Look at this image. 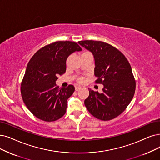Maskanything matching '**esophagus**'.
Returning a JSON list of instances; mask_svg holds the SVG:
<instances>
[{
    "label": "esophagus",
    "mask_w": 160,
    "mask_h": 160,
    "mask_svg": "<svg viewBox=\"0 0 160 160\" xmlns=\"http://www.w3.org/2000/svg\"><path fill=\"white\" fill-rule=\"evenodd\" d=\"M81 87H79V86H75V91H79V89H81Z\"/></svg>",
    "instance_id": "obj_1"
}]
</instances>
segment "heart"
<instances>
[{
  "mask_svg": "<svg viewBox=\"0 0 160 160\" xmlns=\"http://www.w3.org/2000/svg\"><path fill=\"white\" fill-rule=\"evenodd\" d=\"M83 81H84V79L82 78H79V79H78V81H79V82H82Z\"/></svg>",
  "mask_w": 160,
  "mask_h": 160,
  "instance_id": "heart-1",
  "label": "heart"
}]
</instances>
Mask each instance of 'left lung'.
I'll return each instance as SVG.
<instances>
[{"instance_id": "left-lung-1", "label": "left lung", "mask_w": 160, "mask_h": 160, "mask_svg": "<svg viewBox=\"0 0 160 160\" xmlns=\"http://www.w3.org/2000/svg\"><path fill=\"white\" fill-rule=\"evenodd\" d=\"M91 52L95 61L97 83L104 85L102 93L89 89L85 105L92 116L102 121L114 119L128 106L135 94L136 82L129 62L116 48L102 41H79Z\"/></svg>"}]
</instances>
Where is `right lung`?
Returning <instances> with one entry per match:
<instances>
[{"instance_id":"obj_1","label":"right lung","mask_w":160,"mask_h":160,"mask_svg":"<svg viewBox=\"0 0 160 160\" xmlns=\"http://www.w3.org/2000/svg\"><path fill=\"white\" fill-rule=\"evenodd\" d=\"M82 48L72 41H57L39 49L32 56L21 84L23 101L35 117L54 121L65 114L67 100L73 94L72 85L59 88L56 81L66 70L68 57Z\"/></svg>"}]
</instances>
